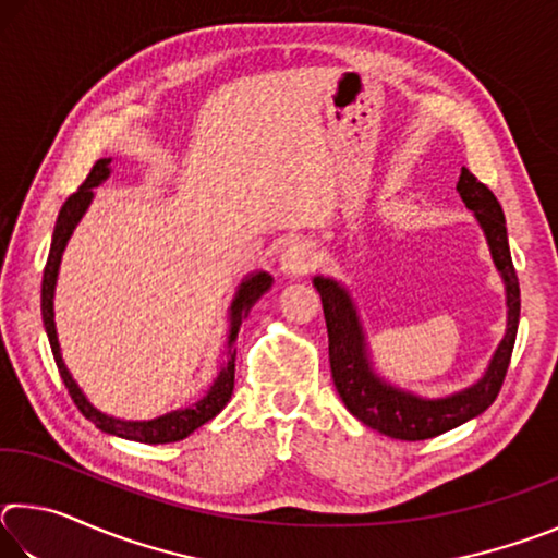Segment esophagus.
<instances>
[{
  "mask_svg": "<svg viewBox=\"0 0 558 558\" xmlns=\"http://www.w3.org/2000/svg\"><path fill=\"white\" fill-rule=\"evenodd\" d=\"M317 253L310 243H292L282 251L280 256V272L288 278H300L315 268Z\"/></svg>",
  "mask_w": 558,
  "mask_h": 558,
  "instance_id": "obj_1",
  "label": "esophagus"
}]
</instances>
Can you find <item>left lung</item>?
Returning a JSON list of instances; mask_svg holds the SVG:
<instances>
[{"label": "left lung", "mask_w": 558, "mask_h": 558, "mask_svg": "<svg viewBox=\"0 0 558 558\" xmlns=\"http://www.w3.org/2000/svg\"><path fill=\"white\" fill-rule=\"evenodd\" d=\"M456 189L485 233L489 256L505 282L507 298V329L489 356L485 374L475 384L446 396H421L386 379L376 372L369 339H366L362 317H359L356 302L349 295V290L335 278H313V286L323 298L329 337V369H332L339 399L364 426L396 440L436 438L470 418H477L497 399L509 359H512L519 325V280L512 256H509L505 211L495 194L483 182H477V177L465 167H462Z\"/></svg>", "instance_id": "obj_1"}]
</instances>
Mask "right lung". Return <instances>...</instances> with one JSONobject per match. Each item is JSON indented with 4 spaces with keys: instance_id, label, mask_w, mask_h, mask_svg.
I'll return each mask as SVG.
<instances>
[{
    "instance_id": "add662e5",
    "label": "right lung",
    "mask_w": 558,
    "mask_h": 558,
    "mask_svg": "<svg viewBox=\"0 0 558 558\" xmlns=\"http://www.w3.org/2000/svg\"><path fill=\"white\" fill-rule=\"evenodd\" d=\"M110 162H112L110 157H102V159H98L96 165H93L86 182L78 186V192L71 194L69 199H65V204L61 206V211H59V219H56L49 260H46L44 282H41V317H44L46 337H49L56 366H59L61 379L65 384V389H69L73 403L78 405V411L86 415L90 423H96V426L102 433H108V436L125 438V440L147 442V446H159V442H177V440H182L186 436H192V433L196 428H202L204 423H209L214 415H219L223 411V405L231 401L233 372H235L233 342H235V337H239L241 323L251 315V307L256 305V302L272 288V276H268L266 270L251 272V276H245L241 280L239 290L233 292V300L229 305V329H226L223 362L219 366V374H216L214 384L209 386V391H206L199 401L186 405V409L169 411V413L157 415V418H149V421L116 418V415H108V413H102L100 409H96V405L88 401V396L83 393L78 381L73 379V374L69 372V366H65V362H63L59 332H56L53 295H56V280H59V268H61V258H63L65 245H69V239L73 235L75 226L81 223V219L88 211V206L93 204V189L100 186L112 174Z\"/></svg>"
}]
</instances>
